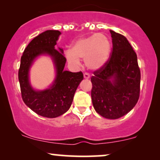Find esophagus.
Listing matches in <instances>:
<instances>
[{
  "label": "esophagus",
  "mask_w": 160,
  "mask_h": 160,
  "mask_svg": "<svg viewBox=\"0 0 160 160\" xmlns=\"http://www.w3.org/2000/svg\"><path fill=\"white\" fill-rule=\"evenodd\" d=\"M89 77H90V76H89V73H84V78H86V79H88V78H89Z\"/></svg>",
  "instance_id": "esophagus-1"
}]
</instances>
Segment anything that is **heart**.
<instances>
[{"instance_id": "1", "label": "heart", "mask_w": 160, "mask_h": 160, "mask_svg": "<svg viewBox=\"0 0 160 160\" xmlns=\"http://www.w3.org/2000/svg\"><path fill=\"white\" fill-rule=\"evenodd\" d=\"M111 49V42L106 35L94 34L77 39L71 49L66 52V58L75 65L79 64V59H82L89 69L98 70L108 61Z\"/></svg>"}]
</instances>
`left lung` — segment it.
I'll return each mask as SVG.
<instances>
[{
	"mask_svg": "<svg viewBox=\"0 0 160 160\" xmlns=\"http://www.w3.org/2000/svg\"><path fill=\"white\" fill-rule=\"evenodd\" d=\"M112 52L91 77L94 108L102 117L116 119L134 108L140 96L141 71L137 54L125 37L110 30Z\"/></svg>",
	"mask_w": 160,
	"mask_h": 160,
	"instance_id": "1",
	"label": "left lung"
}]
</instances>
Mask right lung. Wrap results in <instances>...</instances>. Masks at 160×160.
Returning a JSON list of instances; mask_svg holds the SVG:
<instances>
[{
	"label": "right lung",
	"mask_w": 160,
	"mask_h": 160,
	"mask_svg": "<svg viewBox=\"0 0 160 160\" xmlns=\"http://www.w3.org/2000/svg\"><path fill=\"white\" fill-rule=\"evenodd\" d=\"M61 32L59 30H47L35 37L25 48L21 58L18 77L22 98L32 111L43 117L55 118L68 110L74 94L84 78L82 72L72 73L65 71L66 58L63 50L55 49ZM49 54L56 68V78L49 89L36 91L29 82V70L37 56Z\"/></svg>",
	"instance_id": "add662e5"
}]
</instances>
